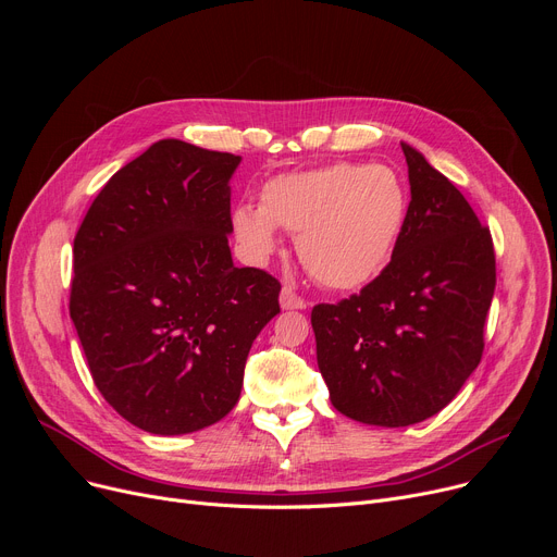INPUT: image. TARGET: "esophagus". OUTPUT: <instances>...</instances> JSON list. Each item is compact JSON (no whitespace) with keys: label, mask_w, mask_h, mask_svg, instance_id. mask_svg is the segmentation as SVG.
I'll use <instances>...</instances> for the list:
<instances>
[{"label":"esophagus","mask_w":557,"mask_h":557,"mask_svg":"<svg viewBox=\"0 0 557 557\" xmlns=\"http://www.w3.org/2000/svg\"><path fill=\"white\" fill-rule=\"evenodd\" d=\"M280 307H282V309H305L307 302L296 294L294 288L284 286V288L280 290Z\"/></svg>","instance_id":"obj_1"}]
</instances>
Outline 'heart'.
Wrapping results in <instances>:
<instances>
[{
    "mask_svg": "<svg viewBox=\"0 0 557 557\" xmlns=\"http://www.w3.org/2000/svg\"><path fill=\"white\" fill-rule=\"evenodd\" d=\"M261 205L232 210L234 237L255 261L280 246L277 227L296 234L305 269L330 288H357L391 259L408 216V189L386 164L336 162L282 173L261 187Z\"/></svg>",
    "mask_w": 557,
    "mask_h": 557,
    "instance_id": "b5f03b06",
    "label": "heart"
}]
</instances>
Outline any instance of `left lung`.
Listing matches in <instances>:
<instances>
[{
    "instance_id": "8db88e82",
    "label": "left lung",
    "mask_w": 557,
    "mask_h": 557,
    "mask_svg": "<svg viewBox=\"0 0 557 557\" xmlns=\"http://www.w3.org/2000/svg\"><path fill=\"white\" fill-rule=\"evenodd\" d=\"M411 202L391 263L361 294L311 311L318 368L338 413L408 426L458 395L483 355L496 269L490 230L401 141Z\"/></svg>"
}]
</instances>
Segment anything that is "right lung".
<instances>
[{"label":"right lung","mask_w":557,"mask_h":557,"mask_svg":"<svg viewBox=\"0 0 557 557\" xmlns=\"http://www.w3.org/2000/svg\"><path fill=\"white\" fill-rule=\"evenodd\" d=\"M242 156L160 139L116 171L74 239L70 315L92 379L131 424L194 433L239 401L280 282L237 269L230 181Z\"/></svg>","instance_id":"1"}]
</instances>
